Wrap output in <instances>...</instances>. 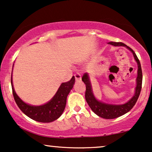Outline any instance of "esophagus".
Returning a JSON list of instances; mask_svg holds the SVG:
<instances>
[{
  "mask_svg": "<svg viewBox=\"0 0 152 152\" xmlns=\"http://www.w3.org/2000/svg\"><path fill=\"white\" fill-rule=\"evenodd\" d=\"M74 76L76 81H81V80H82V76H81V75L80 73L75 74Z\"/></svg>",
  "mask_w": 152,
  "mask_h": 152,
  "instance_id": "obj_1",
  "label": "esophagus"
}]
</instances>
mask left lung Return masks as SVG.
<instances>
[{"instance_id":"left-lung-1","label":"left lung","mask_w":152,"mask_h":152,"mask_svg":"<svg viewBox=\"0 0 152 152\" xmlns=\"http://www.w3.org/2000/svg\"><path fill=\"white\" fill-rule=\"evenodd\" d=\"M109 44L113 45L114 46H125L134 55V59L136 61L137 64H138V76H137L136 78V87L134 96L129 99V101H128L125 104H109L102 102L97 100L95 97L94 95H93L92 87H91L88 73H84L83 75L82 80L86 84L85 98H86L87 103H88L91 110L99 117L105 118V119H114V118H118L127 113L136 104L139 95H140L141 88H142V73L140 61H139L138 58L137 57L136 53H134V51L131 48L122 42H113V41H111V42L109 43Z\"/></svg>"}]
</instances>
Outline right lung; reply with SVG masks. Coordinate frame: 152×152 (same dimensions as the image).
Wrapping results in <instances>:
<instances>
[{"label":"right lung","mask_w":152,"mask_h":152,"mask_svg":"<svg viewBox=\"0 0 152 152\" xmlns=\"http://www.w3.org/2000/svg\"><path fill=\"white\" fill-rule=\"evenodd\" d=\"M75 82V79L72 76L70 81L62 83L55 96L48 102L41 106H32L25 103L16 95L12 84V75L11 77L12 93L16 104L28 117L39 122H51L61 115L65 109L67 96L73 87Z\"/></svg>","instance_id":"obj_1"}]
</instances>
